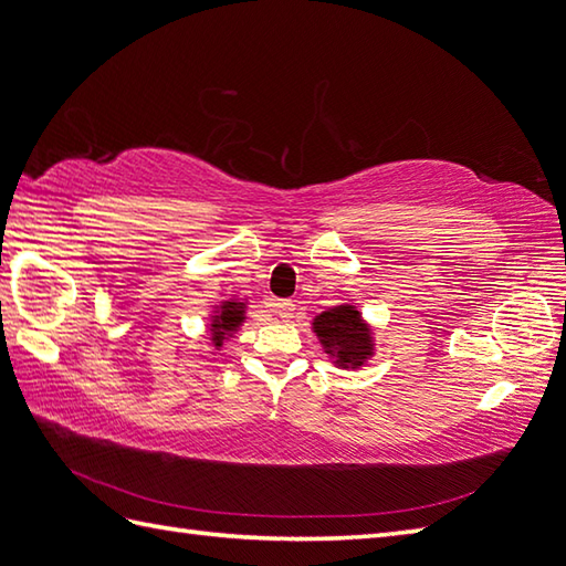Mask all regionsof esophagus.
Segmentation results:
<instances>
[{"instance_id":"1","label":"esophagus","mask_w":566,"mask_h":566,"mask_svg":"<svg viewBox=\"0 0 566 566\" xmlns=\"http://www.w3.org/2000/svg\"><path fill=\"white\" fill-rule=\"evenodd\" d=\"M272 311L280 315L282 321H292L294 313H296V306L292 304V301H274L272 304Z\"/></svg>"}]
</instances>
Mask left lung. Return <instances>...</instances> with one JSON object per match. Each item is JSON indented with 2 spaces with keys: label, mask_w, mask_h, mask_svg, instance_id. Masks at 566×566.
<instances>
[{
  "label": "left lung",
  "mask_w": 566,
  "mask_h": 566,
  "mask_svg": "<svg viewBox=\"0 0 566 566\" xmlns=\"http://www.w3.org/2000/svg\"><path fill=\"white\" fill-rule=\"evenodd\" d=\"M311 331L337 369L357 371L376 354L374 325L364 321L361 311L354 304H337L318 313Z\"/></svg>",
  "instance_id": "1"
}]
</instances>
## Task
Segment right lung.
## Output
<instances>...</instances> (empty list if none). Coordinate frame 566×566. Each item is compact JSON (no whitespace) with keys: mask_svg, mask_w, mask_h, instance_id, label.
I'll use <instances>...</instances> for the list:
<instances>
[{"mask_svg":"<svg viewBox=\"0 0 566 566\" xmlns=\"http://www.w3.org/2000/svg\"><path fill=\"white\" fill-rule=\"evenodd\" d=\"M248 315V301L245 298H223L219 304L212 306V313H209L207 321V331H209V345L214 349H221L227 343H231V337L241 331Z\"/></svg>","mask_w":566,"mask_h":566,"instance_id":"1","label":"right lung"}]
</instances>
